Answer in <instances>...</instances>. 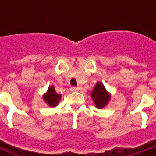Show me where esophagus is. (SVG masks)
Returning <instances> with one entry per match:
<instances>
[{
  "mask_svg": "<svg viewBox=\"0 0 156 156\" xmlns=\"http://www.w3.org/2000/svg\"><path fill=\"white\" fill-rule=\"evenodd\" d=\"M79 90H80L79 87H72L70 88V91H72V92H76V91H79Z\"/></svg>",
  "mask_w": 156,
  "mask_h": 156,
  "instance_id": "1",
  "label": "esophagus"
}]
</instances>
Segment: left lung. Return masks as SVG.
Returning <instances> with one entry per match:
<instances>
[{
	"label": "left lung",
	"instance_id": "left-lung-1",
	"mask_svg": "<svg viewBox=\"0 0 156 156\" xmlns=\"http://www.w3.org/2000/svg\"><path fill=\"white\" fill-rule=\"evenodd\" d=\"M92 100H93L94 106L97 108H103L108 104L111 99L110 93L106 89L105 86L101 82L98 81L94 87L92 92L90 94Z\"/></svg>",
	"mask_w": 156,
	"mask_h": 156
}]
</instances>
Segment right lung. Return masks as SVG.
I'll return each mask as SVG.
<instances>
[{
  "label": "right lung",
  "instance_id": "right-lung-1",
  "mask_svg": "<svg viewBox=\"0 0 156 156\" xmlns=\"http://www.w3.org/2000/svg\"><path fill=\"white\" fill-rule=\"evenodd\" d=\"M42 98L44 100V101L49 107L55 108V107H56L57 105L59 104L60 99L62 98V95L58 94L55 92V88L54 86H50L48 88L47 92L42 95Z\"/></svg>",
  "mask_w": 156,
  "mask_h": 156
}]
</instances>
